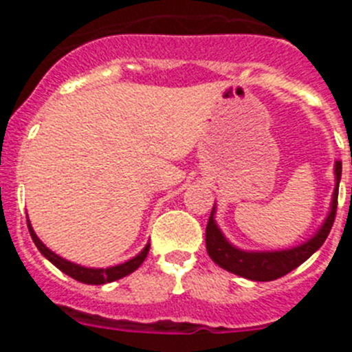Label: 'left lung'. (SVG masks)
Masks as SVG:
<instances>
[{"instance_id":"1","label":"left lung","mask_w":352,"mask_h":352,"mask_svg":"<svg viewBox=\"0 0 352 352\" xmlns=\"http://www.w3.org/2000/svg\"><path fill=\"white\" fill-rule=\"evenodd\" d=\"M342 176V162L335 160V188L331 195V204L326 214L324 222L316 231V234L310 236L307 241L291 248H282V250H243L232 245L229 239L223 236L222 229L214 220V211L217 204L213 206L206 226V250L208 256L217 263L220 268L234 275L243 276L248 280L257 282H270L276 280L280 276L287 275L294 268L312 256L322 247V243L328 238L331 226H333L335 213H337V197H338V185H340Z\"/></svg>"}]
</instances>
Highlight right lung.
Returning <instances> with one entry per match:
<instances>
[{"mask_svg": "<svg viewBox=\"0 0 352 352\" xmlns=\"http://www.w3.org/2000/svg\"><path fill=\"white\" fill-rule=\"evenodd\" d=\"M28 229H30V234L31 239H33V243L36 245V248L40 250L45 259L51 261L54 264L56 268L61 270L65 275L72 276V278H76V280L82 282V284H91V285H102V284H109V282H114V280H120L123 276L130 275L133 273L135 270L139 268L142 264V261L146 259L149 252V243H146V247L139 252L138 256L132 257V259L125 261V263L116 264V266H111V268H86V266H80V264L76 263H70V261L63 259L60 257L58 254L47 248L45 245L40 241V238L36 236V232L33 231V227H31V222L28 220Z\"/></svg>", "mask_w": 352, "mask_h": 352, "instance_id": "obj_1", "label": "right lung"}]
</instances>
